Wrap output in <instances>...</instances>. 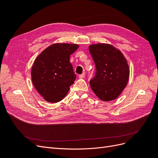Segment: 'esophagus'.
<instances>
[{"mask_svg": "<svg viewBox=\"0 0 158 158\" xmlns=\"http://www.w3.org/2000/svg\"><path fill=\"white\" fill-rule=\"evenodd\" d=\"M84 77H85V74H84V73L79 75V78H84Z\"/></svg>", "mask_w": 158, "mask_h": 158, "instance_id": "34e87169", "label": "esophagus"}]
</instances>
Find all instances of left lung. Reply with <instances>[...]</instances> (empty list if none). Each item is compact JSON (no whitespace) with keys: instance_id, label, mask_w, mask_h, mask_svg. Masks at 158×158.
<instances>
[{"instance_id":"1","label":"left lung","mask_w":158,"mask_h":158,"mask_svg":"<svg viewBox=\"0 0 158 158\" xmlns=\"http://www.w3.org/2000/svg\"><path fill=\"white\" fill-rule=\"evenodd\" d=\"M95 64V76L89 81L95 94L104 102L117 98L125 88L129 78V66L120 50L110 44L89 46Z\"/></svg>"}]
</instances>
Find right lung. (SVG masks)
Wrapping results in <instances>:
<instances>
[{
	"label": "right lung",
	"instance_id": "right-lung-1",
	"mask_svg": "<svg viewBox=\"0 0 158 158\" xmlns=\"http://www.w3.org/2000/svg\"><path fill=\"white\" fill-rule=\"evenodd\" d=\"M78 45L55 44L43 51L31 68V80L36 90L45 101L56 103L69 92L76 76L70 56Z\"/></svg>",
	"mask_w": 158,
	"mask_h": 158
}]
</instances>
